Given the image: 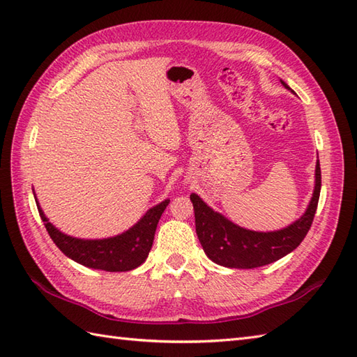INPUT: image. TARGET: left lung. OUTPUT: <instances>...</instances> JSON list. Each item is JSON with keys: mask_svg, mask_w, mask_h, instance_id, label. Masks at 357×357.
<instances>
[{"mask_svg": "<svg viewBox=\"0 0 357 357\" xmlns=\"http://www.w3.org/2000/svg\"><path fill=\"white\" fill-rule=\"evenodd\" d=\"M282 85L289 89L287 84ZM321 192V168L316 163V185L312 202L296 223L276 232H253L234 225L213 212L199 195L191 194L197 236L213 263L232 268H253L271 264L295 250L313 223Z\"/></svg>", "mask_w": 357, "mask_h": 357, "instance_id": "obj_1", "label": "left lung"}]
</instances>
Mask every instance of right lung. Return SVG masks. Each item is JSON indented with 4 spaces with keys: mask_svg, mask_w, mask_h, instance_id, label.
<instances>
[{
    "mask_svg": "<svg viewBox=\"0 0 357 357\" xmlns=\"http://www.w3.org/2000/svg\"><path fill=\"white\" fill-rule=\"evenodd\" d=\"M168 203L169 200H165L154 206L130 231L107 240L73 238L50 225L39 204L38 211L50 238L68 258L91 268H100L107 272H126L139 267L146 259L154 241L157 223Z\"/></svg>",
    "mask_w": 357,
    "mask_h": 357,
    "instance_id": "1",
    "label": "right lung"
}]
</instances>
